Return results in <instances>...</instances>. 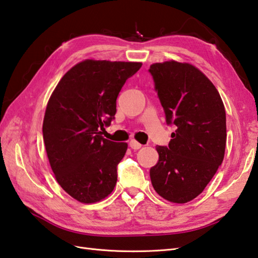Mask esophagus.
<instances>
[{"instance_id":"1","label":"esophagus","mask_w":258,"mask_h":258,"mask_svg":"<svg viewBox=\"0 0 258 258\" xmlns=\"http://www.w3.org/2000/svg\"><path fill=\"white\" fill-rule=\"evenodd\" d=\"M130 146L132 147L133 150H140L141 147H142V144H141V143H139L138 141H135V140H131V141H130Z\"/></svg>"}]
</instances>
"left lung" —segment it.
Here are the masks:
<instances>
[{
  "mask_svg": "<svg viewBox=\"0 0 258 258\" xmlns=\"http://www.w3.org/2000/svg\"><path fill=\"white\" fill-rule=\"evenodd\" d=\"M150 72L166 122L176 126L168 147L156 146L151 182L164 200L184 204L204 190L223 162L225 107L216 87L194 65L166 61L152 64Z\"/></svg>",
  "mask_w": 258,
  "mask_h": 258,
  "instance_id": "1",
  "label": "left lung"
}]
</instances>
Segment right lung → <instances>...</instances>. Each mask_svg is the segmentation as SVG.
Returning a JSON list of instances; mask_svg holds the SVG:
<instances>
[{
  "label": "right lung",
  "instance_id": "obj_1",
  "mask_svg": "<svg viewBox=\"0 0 258 258\" xmlns=\"http://www.w3.org/2000/svg\"><path fill=\"white\" fill-rule=\"evenodd\" d=\"M141 62L84 59L70 69L47 102L43 139L57 183L84 204L100 202L112 193L117 164L127 143L102 136L116 113V98Z\"/></svg>",
  "mask_w": 258,
  "mask_h": 258
}]
</instances>
